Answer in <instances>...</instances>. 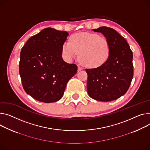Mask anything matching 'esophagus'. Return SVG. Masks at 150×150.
Here are the masks:
<instances>
[{
	"mask_svg": "<svg viewBox=\"0 0 150 150\" xmlns=\"http://www.w3.org/2000/svg\"><path fill=\"white\" fill-rule=\"evenodd\" d=\"M83 68L82 67H80V66H78V72H79V71H81V70H83Z\"/></svg>",
	"mask_w": 150,
	"mask_h": 150,
	"instance_id": "34e87169",
	"label": "esophagus"
}]
</instances>
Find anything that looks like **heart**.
Instances as JSON below:
<instances>
[{
  "label": "heart",
  "instance_id": "obj_1",
  "mask_svg": "<svg viewBox=\"0 0 150 150\" xmlns=\"http://www.w3.org/2000/svg\"><path fill=\"white\" fill-rule=\"evenodd\" d=\"M62 54L69 61L79 54V60L84 66L97 68L107 61L110 54V45L104 37L92 33H79L70 37L69 42L63 43Z\"/></svg>",
  "mask_w": 150,
  "mask_h": 150
}]
</instances>
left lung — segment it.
Listing matches in <instances>:
<instances>
[{"label": "left lung", "instance_id": "left-lung-1", "mask_svg": "<svg viewBox=\"0 0 150 150\" xmlns=\"http://www.w3.org/2000/svg\"><path fill=\"white\" fill-rule=\"evenodd\" d=\"M110 45V54L101 66L86 69L87 93L95 100L111 101L128 91L133 76V52L126 40L115 29L106 26L94 29Z\"/></svg>", "mask_w": 150, "mask_h": 150}]
</instances>
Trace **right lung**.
I'll return each instance as SVG.
<instances>
[{
    "mask_svg": "<svg viewBox=\"0 0 150 150\" xmlns=\"http://www.w3.org/2000/svg\"><path fill=\"white\" fill-rule=\"evenodd\" d=\"M69 34L51 28L28 39L20 55L19 74L26 93L46 103L58 101L77 66L62 58V46Z\"/></svg>",
    "mask_w": 150,
    "mask_h": 150,
    "instance_id": "1",
    "label": "right lung"
}]
</instances>
